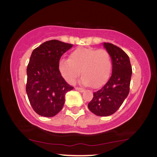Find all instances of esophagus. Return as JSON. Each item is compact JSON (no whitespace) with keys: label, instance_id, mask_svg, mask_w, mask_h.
I'll return each instance as SVG.
<instances>
[{"label":"esophagus","instance_id":"obj_1","mask_svg":"<svg viewBox=\"0 0 157 157\" xmlns=\"http://www.w3.org/2000/svg\"><path fill=\"white\" fill-rule=\"evenodd\" d=\"M75 89L77 90V91H80V92H83V91H85V89H82V88H79V87H76L75 88Z\"/></svg>","mask_w":157,"mask_h":157}]
</instances>
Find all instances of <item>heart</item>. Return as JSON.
<instances>
[{
    "instance_id": "obj_1",
    "label": "heart",
    "mask_w": 157,
    "mask_h": 157,
    "mask_svg": "<svg viewBox=\"0 0 157 157\" xmlns=\"http://www.w3.org/2000/svg\"><path fill=\"white\" fill-rule=\"evenodd\" d=\"M58 68L68 83H75L81 71V82L97 88L105 83L111 76L112 59L104 48H79L70 54L69 59L60 60Z\"/></svg>"
}]
</instances>
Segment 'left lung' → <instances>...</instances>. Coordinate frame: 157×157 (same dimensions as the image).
<instances>
[{
	"mask_svg": "<svg viewBox=\"0 0 157 157\" xmlns=\"http://www.w3.org/2000/svg\"><path fill=\"white\" fill-rule=\"evenodd\" d=\"M104 47L112 59V74L103 87L94 92L88 107L91 112L100 117L110 116L123 103L130 91L132 68L127 54L118 46L104 43Z\"/></svg>",
	"mask_w": 157,
	"mask_h": 157,
	"instance_id": "8db88e82",
	"label": "left lung"
}]
</instances>
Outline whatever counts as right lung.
I'll list each match as a JSON object with an SVG mask.
<instances>
[{"instance_id": "right-lung-1", "label": "right lung", "mask_w": 157, "mask_h": 157, "mask_svg": "<svg viewBox=\"0 0 157 157\" xmlns=\"http://www.w3.org/2000/svg\"><path fill=\"white\" fill-rule=\"evenodd\" d=\"M72 46L52 40L32 52L26 69V91L32 109L40 116L52 117L60 112L65 95L74 89L66 82L58 68L61 56Z\"/></svg>"}]
</instances>
